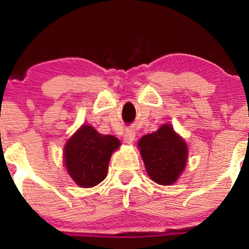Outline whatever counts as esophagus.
Segmentation results:
<instances>
[{"instance_id":"obj_1","label":"esophagus","mask_w":249,"mask_h":249,"mask_svg":"<svg viewBox=\"0 0 249 249\" xmlns=\"http://www.w3.org/2000/svg\"><path fill=\"white\" fill-rule=\"evenodd\" d=\"M134 138H136V132H134V130H127L126 132L124 134V142H127V144H131V142H133Z\"/></svg>"}]
</instances>
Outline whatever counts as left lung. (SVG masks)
<instances>
[{"label":"left lung","instance_id":"left-lung-1","mask_svg":"<svg viewBox=\"0 0 249 249\" xmlns=\"http://www.w3.org/2000/svg\"><path fill=\"white\" fill-rule=\"evenodd\" d=\"M138 146L146 172L157 184H174L186 166L187 146L170 124L142 137Z\"/></svg>","mask_w":249,"mask_h":249}]
</instances>
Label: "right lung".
Returning a JSON list of instances; mask_svg holds the SVG:
<instances>
[{
  "mask_svg": "<svg viewBox=\"0 0 249 249\" xmlns=\"http://www.w3.org/2000/svg\"><path fill=\"white\" fill-rule=\"evenodd\" d=\"M121 145L113 136H104L83 125L64 147L65 167L81 187H92L107 177L111 154Z\"/></svg>",
  "mask_w": 249,
  "mask_h": 249,
  "instance_id": "right-lung-1",
  "label": "right lung"
}]
</instances>
